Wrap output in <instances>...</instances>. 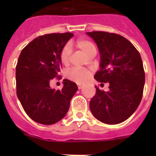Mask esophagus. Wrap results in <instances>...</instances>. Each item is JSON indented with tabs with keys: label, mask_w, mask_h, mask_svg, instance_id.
<instances>
[{
	"label": "esophagus",
	"mask_w": 156,
	"mask_h": 156,
	"mask_svg": "<svg viewBox=\"0 0 156 156\" xmlns=\"http://www.w3.org/2000/svg\"><path fill=\"white\" fill-rule=\"evenodd\" d=\"M77 86H78V89H81V88L83 87V85L80 84V83H78V84H77Z\"/></svg>",
	"instance_id": "34e87169"
}]
</instances>
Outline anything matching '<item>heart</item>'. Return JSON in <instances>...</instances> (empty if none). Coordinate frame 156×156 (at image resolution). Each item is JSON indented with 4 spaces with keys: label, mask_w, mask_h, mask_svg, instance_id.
<instances>
[{
    "label": "heart",
    "mask_w": 156,
    "mask_h": 156,
    "mask_svg": "<svg viewBox=\"0 0 156 156\" xmlns=\"http://www.w3.org/2000/svg\"><path fill=\"white\" fill-rule=\"evenodd\" d=\"M76 46L80 49L87 55L89 56L93 52L96 51L94 44L91 41H88L87 39H80L76 42ZM71 55V48L69 44L66 45L62 49L60 52V61L62 64L67 65L69 61V56ZM89 71L86 69H71L66 72V77L70 80L75 81L77 83H83L87 80L89 76Z\"/></svg>",
    "instance_id": "1"
}]
</instances>
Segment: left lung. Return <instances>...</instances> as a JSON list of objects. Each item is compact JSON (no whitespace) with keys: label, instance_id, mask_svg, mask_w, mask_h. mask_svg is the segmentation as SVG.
<instances>
[{"label":"left lung","instance_id":"left-lung-1","mask_svg":"<svg viewBox=\"0 0 156 156\" xmlns=\"http://www.w3.org/2000/svg\"><path fill=\"white\" fill-rule=\"evenodd\" d=\"M101 55L100 70L94 79L108 83L105 92L98 87L90 101L94 116L107 124H117L136 111L142 98L145 75L138 51L125 37L103 31L87 33Z\"/></svg>","mask_w":156,"mask_h":156}]
</instances>
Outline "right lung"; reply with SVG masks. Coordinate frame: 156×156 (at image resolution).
<instances>
[{
	"label": "right lung",
	"mask_w": 156,
	"mask_h": 156,
	"mask_svg": "<svg viewBox=\"0 0 156 156\" xmlns=\"http://www.w3.org/2000/svg\"><path fill=\"white\" fill-rule=\"evenodd\" d=\"M73 36L71 33L40 36L23 48L18 59L17 97L27 115L41 124L61 120L78 90L75 83L67 79L63 80L62 90L50 87L51 80L59 76L60 52Z\"/></svg>",
	"instance_id": "obj_1"
}]
</instances>
